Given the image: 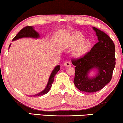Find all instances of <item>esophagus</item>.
<instances>
[{"label": "esophagus", "instance_id": "esophagus-1", "mask_svg": "<svg viewBox=\"0 0 123 123\" xmlns=\"http://www.w3.org/2000/svg\"><path fill=\"white\" fill-rule=\"evenodd\" d=\"M70 65H71V64H70V62H66L64 63V66H66V67H68V66H70Z\"/></svg>", "mask_w": 123, "mask_h": 123}]
</instances>
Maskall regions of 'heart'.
Masks as SVG:
<instances>
[{"label": "heart", "mask_w": 123, "mask_h": 123, "mask_svg": "<svg viewBox=\"0 0 123 123\" xmlns=\"http://www.w3.org/2000/svg\"><path fill=\"white\" fill-rule=\"evenodd\" d=\"M91 41L90 39H84V36L81 32H74L69 36L68 46L74 47L72 55L74 57L79 58L84 55L88 51L91 46Z\"/></svg>", "instance_id": "b5f03b06"}]
</instances>
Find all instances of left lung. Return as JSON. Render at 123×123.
Instances as JSON below:
<instances>
[{
  "mask_svg": "<svg viewBox=\"0 0 123 123\" xmlns=\"http://www.w3.org/2000/svg\"><path fill=\"white\" fill-rule=\"evenodd\" d=\"M92 29L98 37V43L84 57L72 61L75 66L74 85L86 92L99 91L110 82L116 65L113 42L104 32L95 27ZM94 70L96 75L89 76Z\"/></svg>",
  "mask_w": 123,
  "mask_h": 123,
  "instance_id": "obj_1",
  "label": "left lung"
}]
</instances>
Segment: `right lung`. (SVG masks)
Returning <instances> with one entry per match:
<instances>
[{
    "mask_svg": "<svg viewBox=\"0 0 123 123\" xmlns=\"http://www.w3.org/2000/svg\"><path fill=\"white\" fill-rule=\"evenodd\" d=\"M32 38V39H39L40 38V35L38 32L34 29L33 26H26V27L22 29L18 33V34L15 36L14 38L12 39V41L17 40L19 39H21V38ZM11 44H10L9 47H10ZM60 69V65H57L54 68V69L53 70L51 73L50 77L49 79V81H48L47 84L46 86V88H45L42 91H41L39 93L35 94L33 95H30L31 97H37V96H41L43 95L44 94H47V93L50 91V88L51 87L52 83H53L54 80V77L56 75Z\"/></svg>",
    "mask_w": 123,
    "mask_h": 123,
    "instance_id": "1",
    "label": "right lung"
}]
</instances>
